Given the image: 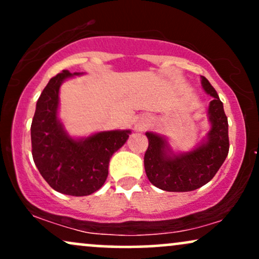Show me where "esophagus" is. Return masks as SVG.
<instances>
[{
  "label": "esophagus",
  "mask_w": 259,
  "mask_h": 259,
  "mask_svg": "<svg viewBox=\"0 0 259 259\" xmlns=\"http://www.w3.org/2000/svg\"><path fill=\"white\" fill-rule=\"evenodd\" d=\"M147 126V120L146 119H140L138 123H136V125H135V129L138 130V132H144L145 130V127Z\"/></svg>",
  "instance_id": "1"
}]
</instances>
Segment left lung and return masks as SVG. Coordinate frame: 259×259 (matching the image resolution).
I'll return each instance as SVG.
<instances>
[{
    "label": "left lung",
    "mask_w": 259,
    "mask_h": 259,
    "mask_svg": "<svg viewBox=\"0 0 259 259\" xmlns=\"http://www.w3.org/2000/svg\"><path fill=\"white\" fill-rule=\"evenodd\" d=\"M201 84L213 100L208 107L210 129L200 144L191 151L175 153L164 136L146 133L148 148L144 158L145 171L151 184L164 191L187 192L206 185L229 153L228 118L223 102L204 76H201Z\"/></svg>",
    "instance_id": "left-lung-1"
}]
</instances>
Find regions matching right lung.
I'll return each instance as SVG.
<instances>
[{"mask_svg":"<svg viewBox=\"0 0 259 259\" xmlns=\"http://www.w3.org/2000/svg\"><path fill=\"white\" fill-rule=\"evenodd\" d=\"M82 73L63 70L50 80L36 102L31 123L32 158L40 174L56 191L88 196L101 189L109 159L126 142L130 130L99 132L72 138L58 118L59 88Z\"/></svg>","mask_w":259,"mask_h":259,"instance_id":"obj_1","label":"right lung"}]
</instances>
